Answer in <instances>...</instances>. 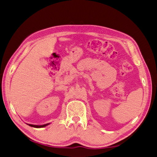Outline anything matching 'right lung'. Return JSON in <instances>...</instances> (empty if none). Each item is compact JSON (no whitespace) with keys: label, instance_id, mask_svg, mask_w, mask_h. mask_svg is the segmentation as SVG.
Segmentation results:
<instances>
[{"label":"right lung","instance_id":"1","mask_svg":"<svg viewBox=\"0 0 157 157\" xmlns=\"http://www.w3.org/2000/svg\"><path fill=\"white\" fill-rule=\"evenodd\" d=\"M48 124H44V125H33V124H28L29 126L34 127V128H43V127H45Z\"/></svg>","mask_w":157,"mask_h":157}]
</instances>
